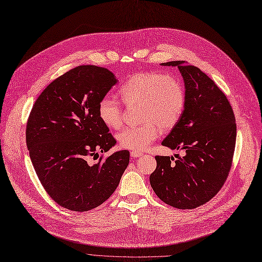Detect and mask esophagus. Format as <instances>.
<instances>
[{
    "label": "esophagus",
    "mask_w": 262,
    "mask_h": 262,
    "mask_svg": "<svg viewBox=\"0 0 262 262\" xmlns=\"http://www.w3.org/2000/svg\"><path fill=\"white\" fill-rule=\"evenodd\" d=\"M143 154L142 153H139V152H130V156L133 157V158H139V157H141Z\"/></svg>",
    "instance_id": "1"
}]
</instances>
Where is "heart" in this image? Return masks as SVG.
<instances>
[{
    "label": "heart",
    "instance_id": "obj_1",
    "mask_svg": "<svg viewBox=\"0 0 262 262\" xmlns=\"http://www.w3.org/2000/svg\"><path fill=\"white\" fill-rule=\"evenodd\" d=\"M120 99L127 106L140 105L139 126H130L118 135L124 148L142 152L161 134V127L169 129L180 121L185 109V91L177 78L158 72H140L129 77L119 91ZM98 114L109 128L118 129L122 124V106L113 95L100 100Z\"/></svg>",
    "mask_w": 262,
    "mask_h": 262
}]
</instances>
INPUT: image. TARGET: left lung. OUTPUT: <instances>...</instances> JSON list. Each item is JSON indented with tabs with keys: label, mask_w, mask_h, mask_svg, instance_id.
<instances>
[{
	"label": "left lung",
	"mask_w": 262,
	"mask_h": 262,
	"mask_svg": "<svg viewBox=\"0 0 262 262\" xmlns=\"http://www.w3.org/2000/svg\"><path fill=\"white\" fill-rule=\"evenodd\" d=\"M177 67L185 84V109L161 144L186 154L174 160L156 156L149 183L156 195L178 209H193L211 200L228 176L236 145L237 126L226 95L201 69L184 60Z\"/></svg>",
	"instance_id": "obj_1"
}]
</instances>
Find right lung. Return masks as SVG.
Listing matches in <instances>:
<instances>
[{
  "mask_svg": "<svg viewBox=\"0 0 262 262\" xmlns=\"http://www.w3.org/2000/svg\"><path fill=\"white\" fill-rule=\"evenodd\" d=\"M118 82L109 70L78 66L39 95L26 125V145L41 185L61 207L88 211L108 200L128 166L126 149L90 163L117 141L98 114L100 100Z\"/></svg>",
  "mask_w": 262,
  "mask_h": 262,
  "instance_id": "obj_1",
  "label": "right lung"
}]
</instances>
